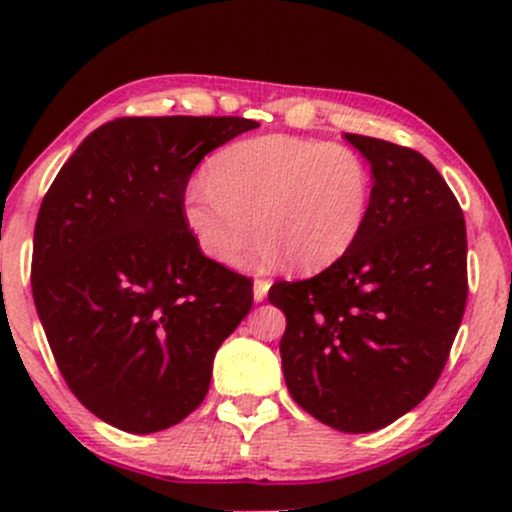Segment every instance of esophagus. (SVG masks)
I'll list each match as a JSON object with an SVG mask.
<instances>
[{
    "instance_id": "1",
    "label": "esophagus",
    "mask_w": 512,
    "mask_h": 512,
    "mask_svg": "<svg viewBox=\"0 0 512 512\" xmlns=\"http://www.w3.org/2000/svg\"><path fill=\"white\" fill-rule=\"evenodd\" d=\"M269 286H272V281H269V279H257V281H255V286H252V296H255L257 303L267 298Z\"/></svg>"
}]
</instances>
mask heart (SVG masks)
<instances>
[{
    "label": "heart",
    "instance_id": "obj_1",
    "mask_svg": "<svg viewBox=\"0 0 512 512\" xmlns=\"http://www.w3.org/2000/svg\"><path fill=\"white\" fill-rule=\"evenodd\" d=\"M370 195L368 163L349 146L267 134L211 156L207 180L185 190L182 216L214 262L236 264L257 228L262 262L286 255L291 267L315 272L354 248Z\"/></svg>",
    "mask_w": 512,
    "mask_h": 512
}]
</instances>
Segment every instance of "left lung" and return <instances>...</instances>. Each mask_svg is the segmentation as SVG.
Wrapping results in <instances>:
<instances>
[{
  "instance_id": "left-lung-1",
  "label": "left lung",
  "mask_w": 512,
  "mask_h": 512,
  "mask_svg": "<svg viewBox=\"0 0 512 512\" xmlns=\"http://www.w3.org/2000/svg\"><path fill=\"white\" fill-rule=\"evenodd\" d=\"M370 163L373 195L354 248L325 272L276 281L281 368L298 407L344 433L385 428L443 373L467 305V228L419 151L344 134Z\"/></svg>"
}]
</instances>
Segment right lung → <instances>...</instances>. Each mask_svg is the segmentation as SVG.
Masks as SVG:
<instances>
[{
  "label": "right lung",
  "mask_w": 512,
  "mask_h": 512,
  "mask_svg": "<svg viewBox=\"0 0 512 512\" xmlns=\"http://www.w3.org/2000/svg\"><path fill=\"white\" fill-rule=\"evenodd\" d=\"M255 127L117 117L88 134L43 197L35 310L69 390L105 424H180L207 397L216 349L250 313L252 281L202 255L182 197L209 151Z\"/></svg>",
  "instance_id": "1"
}]
</instances>
